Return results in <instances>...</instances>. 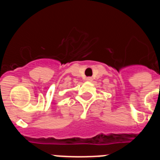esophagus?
Segmentation results:
<instances>
[{
  "label": "esophagus",
  "mask_w": 160,
  "mask_h": 160,
  "mask_svg": "<svg viewBox=\"0 0 160 160\" xmlns=\"http://www.w3.org/2000/svg\"><path fill=\"white\" fill-rule=\"evenodd\" d=\"M87 81H88V82L92 81V78H90V77H88V78H87Z\"/></svg>",
  "instance_id": "obj_1"
}]
</instances>
